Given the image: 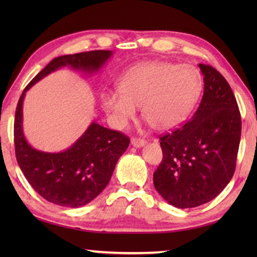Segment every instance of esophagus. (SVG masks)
I'll list each match as a JSON object with an SVG mask.
<instances>
[{"label": "esophagus", "instance_id": "34e87169", "mask_svg": "<svg viewBox=\"0 0 257 257\" xmlns=\"http://www.w3.org/2000/svg\"><path fill=\"white\" fill-rule=\"evenodd\" d=\"M146 141L145 139H141V138H132V145L136 149H141L144 145H146Z\"/></svg>", "mask_w": 257, "mask_h": 257}]
</instances>
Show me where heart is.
<instances>
[{
    "label": "heart",
    "mask_w": 257,
    "mask_h": 257,
    "mask_svg": "<svg viewBox=\"0 0 257 257\" xmlns=\"http://www.w3.org/2000/svg\"><path fill=\"white\" fill-rule=\"evenodd\" d=\"M202 86L201 73L190 64L143 62L120 78L119 92L101 95V105L115 129L124 128L141 106L142 116L155 129L169 130L188 116Z\"/></svg>",
    "instance_id": "heart-1"
}]
</instances>
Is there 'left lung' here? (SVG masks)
<instances>
[{
  "instance_id": "left-lung-1",
  "label": "left lung",
  "mask_w": 257,
  "mask_h": 257,
  "mask_svg": "<svg viewBox=\"0 0 257 257\" xmlns=\"http://www.w3.org/2000/svg\"><path fill=\"white\" fill-rule=\"evenodd\" d=\"M198 67L201 104L188 122L160 138L163 160L153 175L158 193L178 208L203 205L225 188L240 143L241 118L231 87L213 67Z\"/></svg>"
}]
</instances>
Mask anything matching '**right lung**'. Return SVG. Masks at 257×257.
<instances>
[{"mask_svg":"<svg viewBox=\"0 0 257 257\" xmlns=\"http://www.w3.org/2000/svg\"><path fill=\"white\" fill-rule=\"evenodd\" d=\"M112 54L111 51H92L53 59L27 85L17 105V161L33 188L43 198L56 205L80 207L97 197L107 186L115 164L128 149L130 141L123 134L104 128L93 121L67 150L58 153L38 151L28 144L24 134L25 95L36 82L60 68L69 67L93 75L101 70Z\"/></svg>","mask_w":257,"mask_h":257,"instance_id":"1","label":"right lung"}]
</instances>
